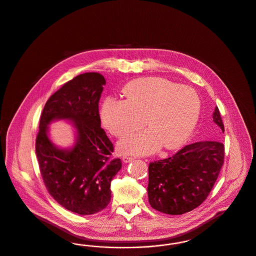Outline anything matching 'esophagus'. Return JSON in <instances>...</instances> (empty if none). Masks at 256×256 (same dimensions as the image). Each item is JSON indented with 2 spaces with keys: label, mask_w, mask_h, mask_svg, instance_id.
Segmentation results:
<instances>
[{
  "label": "esophagus",
  "mask_w": 256,
  "mask_h": 256,
  "mask_svg": "<svg viewBox=\"0 0 256 256\" xmlns=\"http://www.w3.org/2000/svg\"><path fill=\"white\" fill-rule=\"evenodd\" d=\"M134 159V158L132 156H122V161H124V163L130 162V161H132Z\"/></svg>",
  "instance_id": "obj_1"
}]
</instances>
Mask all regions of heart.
I'll use <instances>...</instances> for the list:
<instances>
[{"label":"heart","mask_w":256,"mask_h":256,"mask_svg":"<svg viewBox=\"0 0 256 256\" xmlns=\"http://www.w3.org/2000/svg\"><path fill=\"white\" fill-rule=\"evenodd\" d=\"M124 93L126 100L110 97L102 104V120L108 130L122 137L142 126L144 118L150 126L122 139L119 148L124 154H150L162 144L176 148L191 134L198 118L200 100L189 86L146 78L128 84Z\"/></svg>","instance_id":"heart-1"}]
</instances>
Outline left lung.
Segmentation results:
<instances>
[{
	"instance_id": "obj_1",
	"label": "left lung",
	"mask_w": 256,
	"mask_h": 256,
	"mask_svg": "<svg viewBox=\"0 0 256 256\" xmlns=\"http://www.w3.org/2000/svg\"><path fill=\"white\" fill-rule=\"evenodd\" d=\"M213 121L224 132L218 108ZM224 159V145L212 140L188 144L170 158L150 162L148 185L150 206L170 215H182L200 206L216 182Z\"/></svg>"
}]
</instances>
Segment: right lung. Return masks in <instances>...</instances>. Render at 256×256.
<instances>
[{
    "instance_id": "1",
    "label": "right lung",
    "mask_w": 256,
    "mask_h": 256,
    "mask_svg": "<svg viewBox=\"0 0 256 256\" xmlns=\"http://www.w3.org/2000/svg\"><path fill=\"white\" fill-rule=\"evenodd\" d=\"M106 84L98 73L82 74L47 100L40 116L36 152L44 184L60 206L80 215L95 214L108 206L110 182L122 168L112 158L114 146L100 128L98 100ZM54 118L72 120L78 140L70 151L54 146L46 126Z\"/></svg>"
}]
</instances>
